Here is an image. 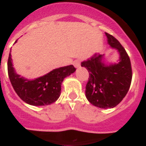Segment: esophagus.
<instances>
[{
    "label": "esophagus",
    "instance_id": "esophagus-1",
    "mask_svg": "<svg viewBox=\"0 0 146 146\" xmlns=\"http://www.w3.org/2000/svg\"><path fill=\"white\" fill-rule=\"evenodd\" d=\"M80 64H81V62L79 59H76V60H75L73 62V65L76 68H78L80 67Z\"/></svg>",
    "mask_w": 146,
    "mask_h": 146
}]
</instances>
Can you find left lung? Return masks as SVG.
<instances>
[{
    "instance_id": "obj_1",
    "label": "left lung",
    "mask_w": 146,
    "mask_h": 146,
    "mask_svg": "<svg viewBox=\"0 0 146 146\" xmlns=\"http://www.w3.org/2000/svg\"><path fill=\"white\" fill-rule=\"evenodd\" d=\"M105 34L110 47L118 52V62L107 64L104 60V54H95L83 61L81 66L85 68L90 75L85 90L89 102L99 108L110 109L117 106L127 94L132 71L126 50L117 39L108 33Z\"/></svg>"
}]
</instances>
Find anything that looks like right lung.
Listing matches in <instances>:
<instances>
[{
  "instance_id": "obj_1",
  "label": "right lung",
  "mask_w": 146,
  "mask_h": 146,
  "mask_svg": "<svg viewBox=\"0 0 146 146\" xmlns=\"http://www.w3.org/2000/svg\"><path fill=\"white\" fill-rule=\"evenodd\" d=\"M11 56L9 53L8 74L11 84L17 96L32 106H46L54 103L60 96L61 85L64 78L76 71L71 64L53 70L39 78L28 79L16 73Z\"/></svg>"
}]
</instances>
